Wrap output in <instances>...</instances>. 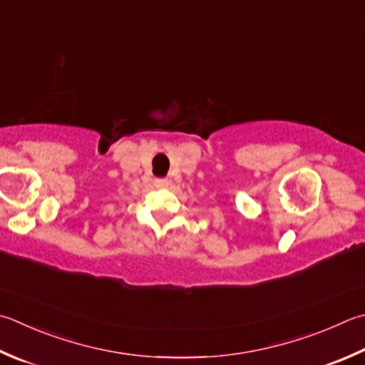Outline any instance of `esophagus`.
<instances>
[{"label": "esophagus", "instance_id": "obj_1", "mask_svg": "<svg viewBox=\"0 0 365 365\" xmlns=\"http://www.w3.org/2000/svg\"><path fill=\"white\" fill-rule=\"evenodd\" d=\"M168 180H155L154 181V185L157 189H165V187H168Z\"/></svg>", "mask_w": 365, "mask_h": 365}]
</instances>
